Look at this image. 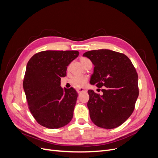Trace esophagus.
Masks as SVG:
<instances>
[{
    "label": "esophagus",
    "instance_id": "obj_1",
    "mask_svg": "<svg viewBox=\"0 0 158 158\" xmlns=\"http://www.w3.org/2000/svg\"><path fill=\"white\" fill-rule=\"evenodd\" d=\"M77 92H78V94H80V93H82V92H86V90L82 88H79L78 89V90H77Z\"/></svg>",
    "mask_w": 158,
    "mask_h": 158
}]
</instances>
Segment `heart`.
Here are the masks:
<instances>
[{
    "label": "heart",
    "mask_w": 158,
    "mask_h": 158,
    "mask_svg": "<svg viewBox=\"0 0 158 158\" xmlns=\"http://www.w3.org/2000/svg\"><path fill=\"white\" fill-rule=\"evenodd\" d=\"M88 61H89V60L87 58H84V57H83V58L80 59V62L82 65H84ZM87 80H88V78L87 77H85V76H75L70 80V82L73 85H74V86L81 87V86H84L85 82H87Z\"/></svg>",
    "instance_id": "1"
}]
</instances>
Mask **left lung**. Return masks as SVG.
<instances>
[{
	"instance_id": "8db88e82",
	"label": "left lung",
	"mask_w": 158,
	"mask_h": 158,
	"mask_svg": "<svg viewBox=\"0 0 158 158\" xmlns=\"http://www.w3.org/2000/svg\"><path fill=\"white\" fill-rule=\"evenodd\" d=\"M94 65L89 82L102 89V95L88 90L87 106L91 120L106 129L118 127L130 117L138 97V74L131 60L123 53L109 49L85 52Z\"/></svg>"
}]
</instances>
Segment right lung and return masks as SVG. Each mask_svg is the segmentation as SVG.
<instances>
[{
    "instance_id": "add662e5",
    "label": "right lung",
    "mask_w": 158,
    "mask_h": 158,
    "mask_svg": "<svg viewBox=\"0 0 158 158\" xmlns=\"http://www.w3.org/2000/svg\"><path fill=\"white\" fill-rule=\"evenodd\" d=\"M78 55L77 51H44L28 61L23 88L31 113L41 126L59 128L73 118L78 94L73 87L62 88L60 79Z\"/></svg>"
}]
</instances>
